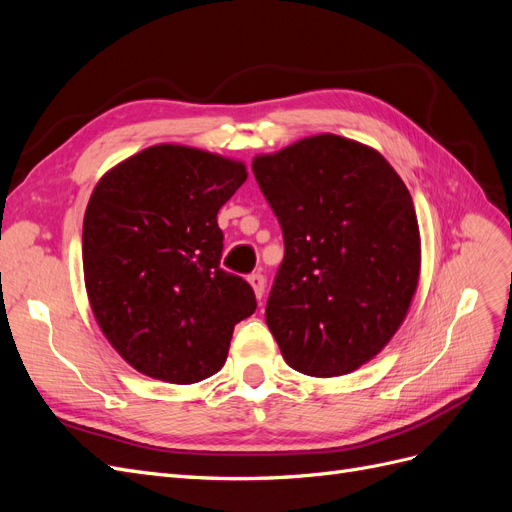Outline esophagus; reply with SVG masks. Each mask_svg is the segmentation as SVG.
I'll use <instances>...</instances> for the list:
<instances>
[{"label": "esophagus", "instance_id": "obj_1", "mask_svg": "<svg viewBox=\"0 0 512 512\" xmlns=\"http://www.w3.org/2000/svg\"><path fill=\"white\" fill-rule=\"evenodd\" d=\"M247 282H250V286L254 288L256 297H258V299H262V294H265V275H260V273H252L250 277H247Z\"/></svg>", "mask_w": 512, "mask_h": 512}]
</instances>
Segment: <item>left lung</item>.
<instances>
[{
  "instance_id": "left-lung-1",
  "label": "left lung",
  "mask_w": 512,
  "mask_h": 512,
  "mask_svg": "<svg viewBox=\"0 0 512 512\" xmlns=\"http://www.w3.org/2000/svg\"><path fill=\"white\" fill-rule=\"evenodd\" d=\"M252 170L284 235L269 331L301 374H350L389 344L416 292L421 239L406 183L378 151L335 134L258 156Z\"/></svg>"
}]
</instances>
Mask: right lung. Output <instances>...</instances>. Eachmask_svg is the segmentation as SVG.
Instances as JSON below:
<instances>
[{"mask_svg":"<svg viewBox=\"0 0 512 512\" xmlns=\"http://www.w3.org/2000/svg\"><path fill=\"white\" fill-rule=\"evenodd\" d=\"M247 179L241 162L156 145L100 179L83 220L91 309L141 374L200 382L220 371L235 324L256 312L252 286L220 267L218 211Z\"/></svg>","mask_w":512,"mask_h":512,"instance_id":"right-lung-1","label":"right lung"}]
</instances>
